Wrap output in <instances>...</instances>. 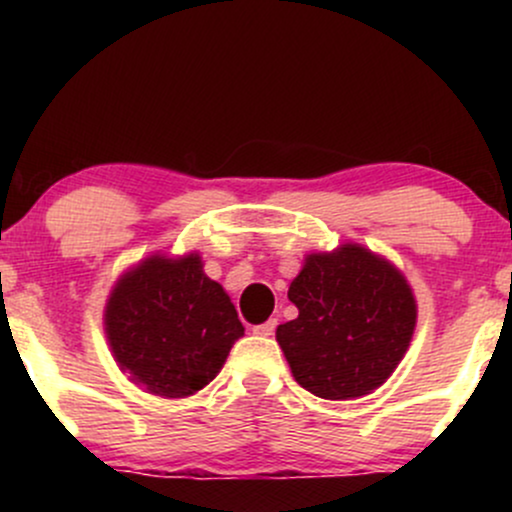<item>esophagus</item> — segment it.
I'll use <instances>...</instances> for the list:
<instances>
[{
	"mask_svg": "<svg viewBox=\"0 0 512 512\" xmlns=\"http://www.w3.org/2000/svg\"><path fill=\"white\" fill-rule=\"evenodd\" d=\"M274 330H276V320H267L262 322V325L252 327V334H257V337H272Z\"/></svg>",
	"mask_w": 512,
	"mask_h": 512,
	"instance_id": "esophagus-1",
	"label": "esophagus"
}]
</instances>
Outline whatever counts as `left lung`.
<instances>
[{"label":"left lung","instance_id":"8db88e82","mask_svg":"<svg viewBox=\"0 0 512 512\" xmlns=\"http://www.w3.org/2000/svg\"><path fill=\"white\" fill-rule=\"evenodd\" d=\"M289 301L298 317L276 327V342L296 383L322 399L363 397L383 385L416 327L404 274L356 243L310 252Z\"/></svg>","mask_w":512,"mask_h":512}]
</instances>
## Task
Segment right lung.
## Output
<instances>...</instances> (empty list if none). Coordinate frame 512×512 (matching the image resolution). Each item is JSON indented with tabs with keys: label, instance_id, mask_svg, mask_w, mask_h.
<instances>
[{
	"label": "right lung",
	"instance_id": "obj_1",
	"mask_svg": "<svg viewBox=\"0 0 512 512\" xmlns=\"http://www.w3.org/2000/svg\"><path fill=\"white\" fill-rule=\"evenodd\" d=\"M202 267L197 252L151 255L117 279L105 303L117 366L151 395H195L245 334L236 305Z\"/></svg>",
	"mask_w": 512,
	"mask_h": 512
}]
</instances>
